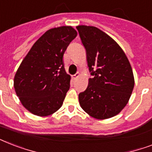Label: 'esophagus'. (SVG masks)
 <instances>
[{
	"instance_id": "obj_1",
	"label": "esophagus",
	"mask_w": 152,
	"mask_h": 152,
	"mask_svg": "<svg viewBox=\"0 0 152 152\" xmlns=\"http://www.w3.org/2000/svg\"><path fill=\"white\" fill-rule=\"evenodd\" d=\"M79 76H80V73H79V72H76V73L75 74V75H73V76H72V79H74V80H76V79L78 78Z\"/></svg>"
}]
</instances>
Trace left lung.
Instances as JSON below:
<instances>
[{"mask_svg": "<svg viewBox=\"0 0 152 152\" xmlns=\"http://www.w3.org/2000/svg\"><path fill=\"white\" fill-rule=\"evenodd\" d=\"M87 52L89 71L88 88L79 94L83 110L96 119L117 115L129 100L134 88L132 67L120 46L95 27L77 26Z\"/></svg>", "mask_w": 152, "mask_h": 152, "instance_id": "obj_1", "label": "left lung"}]
</instances>
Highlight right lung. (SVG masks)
<instances>
[{
    "instance_id": "1",
    "label": "right lung",
    "mask_w": 152,
    "mask_h": 152,
    "mask_svg": "<svg viewBox=\"0 0 152 152\" xmlns=\"http://www.w3.org/2000/svg\"><path fill=\"white\" fill-rule=\"evenodd\" d=\"M77 32L70 26L48 30L33 45L14 78L21 103L34 115H50L61 107L70 88L63 56Z\"/></svg>"
}]
</instances>
